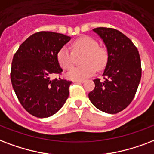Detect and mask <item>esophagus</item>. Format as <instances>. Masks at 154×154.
Returning <instances> with one entry per match:
<instances>
[{
    "label": "esophagus",
    "instance_id": "1",
    "mask_svg": "<svg viewBox=\"0 0 154 154\" xmlns=\"http://www.w3.org/2000/svg\"><path fill=\"white\" fill-rule=\"evenodd\" d=\"M74 82H75V83H83L85 82V80H75Z\"/></svg>",
    "mask_w": 154,
    "mask_h": 154
}]
</instances>
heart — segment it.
I'll return each mask as SVG.
<instances>
[{
  "label": "heart",
  "instance_id": "b5f03b06",
  "mask_svg": "<svg viewBox=\"0 0 154 154\" xmlns=\"http://www.w3.org/2000/svg\"><path fill=\"white\" fill-rule=\"evenodd\" d=\"M73 53H84L81 59L82 66L74 67L66 74V77L72 80H83L96 72L102 70L108 63V52L105 49L99 46L98 42L92 38L83 36L71 44ZM73 53L66 46H63L57 53V61L64 70H69L73 65Z\"/></svg>",
  "mask_w": 154,
  "mask_h": 154
}]
</instances>
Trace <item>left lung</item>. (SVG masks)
Returning a JSON list of instances; mask_svg holds the SVG:
<instances>
[{
	"instance_id": "1",
	"label": "left lung",
	"mask_w": 154,
	"mask_h": 154,
	"mask_svg": "<svg viewBox=\"0 0 154 154\" xmlns=\"http://www.w3.org/2000/svg\"><path fill=\"white\" fill-rule=\"evenodd\" d=\"M108 51L104 80L94 79L95 88L88 94L99 110L116 114L127 108L135 96L141 78L140 54L133 42L117 29H94Z\"/></svg>"
}]
</instances>
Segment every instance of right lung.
I'll return each instance as SVG.
<instances>
[{"mask_svg": "<svg viewBox=\"0 0 154 154\" xmlns=\"http://www.w3.org/2000/svg\"><path fill=\"white\" fill-rule=\"evenodd\" d=\"M70 40L71 37L58 33L38 32L21 43L14 54L12 86L22 107L36 117L55 114L68 98L71 81L51 79V75L63 71L56 56Z\"/></svg>", "mask_w": 154, "mask_h": 154, "instance_id": "obj_1", "label": "right lung"}]
</instances>
